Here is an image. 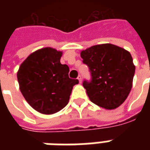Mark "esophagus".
<instances>
[{"instance_id":"34e87169","label":"esophagus","mask_w":150,"mask_h":150,"mask_svg":"<svg viewBox=\"0 0 150 150\" xmlns=\"http://www.w3.org/2000/svg\"><path fill=\"white\" fill-rule=\"evenodd\" d=\"M78 79H79V83H82V77H81V75H79V76H78Z\"/></svg>"}]
</instances>
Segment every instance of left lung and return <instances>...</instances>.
Returning <instances> with one entry per match:
<instances>
[{"mask_svg": "<svg viewBox=\"0 0 150 150\" xmlns=\"http://www.w3.org/2000/svg\"><path fill=\"white\" fill-rule=\"evenodd\" d=\"M80 56L91 75V81L83 83L90 100L108 110L121 105L132 89L135 73L131 54L106 43L82 50Z\"/></svg>", "mask_w": 150, "mask_h": 150, "instance_id": "left-lung-1", "label": "left lung"}]
</instances>
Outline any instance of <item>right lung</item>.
Returning <instances> with one entry per match:
<instances>
[{"label":"right lung","instance_id":"add662e5","mask_svg":"<svg viewBox=\"0 0 150 150\" xmlns=\"http://www.w3.org/2000/svg\"><path fill=\"white\" fill-rule=\"evenodd\" d=\"M62 52L51 47L34 51L19 67L18 80L21 94L34 110L50 115L68 104L78 79L69 78V67L61 64Z\"/></svg>","mask_w":150,"mask_h":150}]
</instances>
